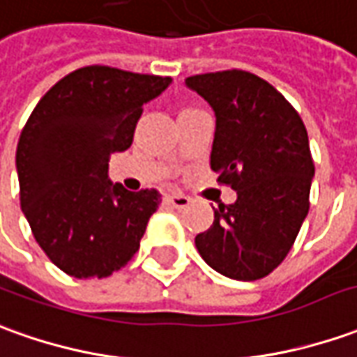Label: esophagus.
I'll return each mask as SVG.
<instances>
[{"mask_svg": "<svg viewBox=\"0 0 357 357\" xmlns=\"http://www.w3.org/2000/svg\"><path fill=\"white\" fill-rule=\"evenodd\" d=\"M166 201L176 209H185L189 205V197L183 193H169V195H166Z\"/></svg>", "mask_w": 357, "mask_h": 357, "instance_id": "esophagus-1", "label": "esophagus"}]
</instances>
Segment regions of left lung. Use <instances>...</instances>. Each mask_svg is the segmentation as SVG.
I'll list each match as a JSON object with an SVG mask.
<instances>
[{
  "label": "left lung",
  "mask_w": 357,
  "mask_h": 357,
  "mask_svg": "<svg viewBox=\"0 0 357 357\" xmlns=\"http://www.w3.org/2000/svg\"><path fill=\"white\" fill-rule=\"evenodd\" d=\"M185 86L215 111L211 169L236 191L195 246L230 280H261L285 260L309 213L314 164L307 128L275 87L244 70L191 76Z\"/></svg>",
  "instance_id": "8db88e82"
}]
</instances>
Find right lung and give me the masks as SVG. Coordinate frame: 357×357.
I'll list each match as a JSON object with an SVG mask.
<instances>
[{"label":"right lung","mask_w":357,"mask_h":357,"mask_svg":"<svg viewBox=\"0 0 357 357\" xmlns=\"http://www.w3.org/2000/svg\"><path fill=\"white\" fill-rule=\"evenodd\" d=\"M172 77L86 66L36 103L17 144L21 209L50 261L77 278H107L137 254L156 189L127 191L109 156L132 144L142 107Z\"/></svg>","instance_id":"add662e5"}]
</instances>
